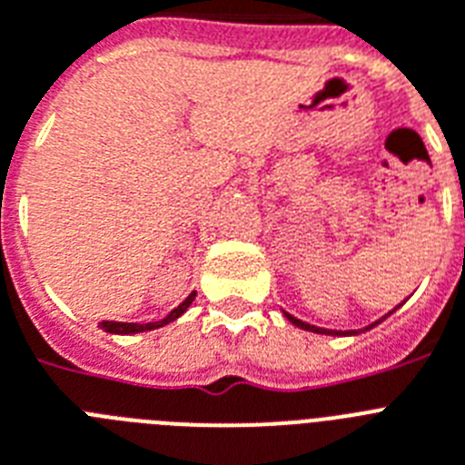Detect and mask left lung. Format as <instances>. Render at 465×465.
Segmentation results:
<instances>
[{"label": "left lung", "instance_id": "left-lung-1", "mask_svg": "<svg viewBox=\"0 0 465 465\" xmlns=\"http://www.w3.org/2000/svg\"><path fill=\"white\" fill-rule=\"evenodd\" d=\"M399 306H401V304H399ZM394 309H397V306H394ZM282 313H285V318H287V321H290V323H292V325H297V328H302V330H309V332H318V335H359V330H347V332H342V330L318 328V325L304 323V321H299V318L290 316V313H287V311H282ZM390 313H392V311H390ZM390 313H387V316H390ZM387 316H385V318H387ZM385 318H380V321H375V323H371V325H368V328H363V330L375 328V325L382 323V321H385ZM363 330H361V332H363Z\"/></svg>", "mask_w": 465, "mask_h": 465}]
</instances>
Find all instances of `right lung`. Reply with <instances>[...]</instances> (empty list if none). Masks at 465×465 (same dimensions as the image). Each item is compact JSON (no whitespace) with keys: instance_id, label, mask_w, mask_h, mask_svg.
I'll return each mask as SVG.
<instances>
[{"instance_id":"1","label":"right lung","mask_w":465,"mask_h":465,"mask_svg":"<svg viewBox=\"0 0 465 465\" xmlns=\"http://www.w3.org/2000/svg\"><path fill=\"white\" fill-rule=\"evenodd\" d=\"M194 297H197V292H190L183 304L175 306V309H173L166 318L154 321V323H118V321H102V325H99V328H102L104 332H111V335H135V332H147V330L163 328V325L173 323V321H178V318L183 316L187 309H190V304L194 302Z\"/></svg>"}]
</instances>
